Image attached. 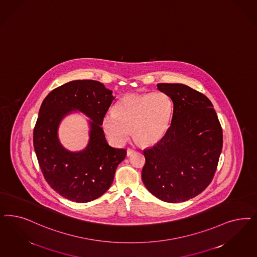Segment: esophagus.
Listing matches in <instances>:
<instances>
[{"label": "esophagus", "mask_w": 257, "mask_h": 257, "mask_svg": "<svg viewBox=\"0 0 257 257\" xmlns=\"http://www.w3.org/2000/svg\"><path fill=\"white\" fill-rule=\"evenodd\" d=\"M134 152H135V150H134V149H126V156H128V157H130V156H132V155H133V153H134Z\"/></svg>", "instance_id": "obj_1"}]
</instances>
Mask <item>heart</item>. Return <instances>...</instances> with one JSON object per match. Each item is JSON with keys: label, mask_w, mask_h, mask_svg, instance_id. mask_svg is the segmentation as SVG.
<instances>
[{"label": "heart", "mask_w": 257, "mask_h": 257, "mask_svg": "<svg viewBox=\"0 0 257 257\" xmlns=\"http://www.w3.org/2000/svg\"><path fill=\"white\" fill-rule=\"evenodd\" d=\"M172 114V100L163 91L128 93L117 101L113 113L103 117L102 126L116 145L124 144L132 130L135 141L152 146L166 134Z\"/></svg>", "instance_id": "obj_1"}]
</instances>
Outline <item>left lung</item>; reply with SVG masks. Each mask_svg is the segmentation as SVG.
<instances>
[{
	"mask_svg": "<svg viewBox=\"0 0 257 257\" xmlns=\"http://www.w3.org/2000/svg\"><path fill=\"white\" fill-rule=\"evenodd\" d=\"M157 87L172 100L173 116L165 136L144 150L142 180L158 199L183 202L212 182L222 150V128L213 104L201 92L179 83Z\"/></svg>",
	"mask_w": 257,
	"mask_h": 257,
	"instance_id": "8db88e82",
	"label": "left lung"
}]
</instances>
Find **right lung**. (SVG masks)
Wrapping results in <instances>:
<instances>
[{
  "label": "right lung",
  "instance_id": "obj_1",
  "mask_svg": "<svg viewBox=\"0 0 257 257\" xmlns=\"http://www.w3.org/2000/svg\"><path fill=\"white\" fill-rule=\"evenodd\" d=\"M114 96L95 80H74L50 92L43 100L34 128V149L42 174L51 188L75 202L99 198L110 187L116 168L126 150L108 146L102 119ZM79 110L91 120L90 140L81 152L71 153L58 140V125L72 111Z\"/></svg>",
  "mask_w": 257,
  "mask_h": 257
}]
</instances>
